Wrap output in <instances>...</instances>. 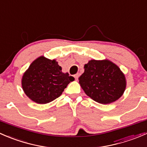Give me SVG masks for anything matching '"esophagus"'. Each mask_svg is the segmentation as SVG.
<instances>
[{
	"instance_id": "1",
	"label": "esophagus",
	"mask_w": 147,
	"mask_h": 147,
	"mask_svg": "<svg viewBox=\"0 0 147 147\" xmlns=\"http://www.w3.org/2000/svg\"><path fill=\"white\" fill-rule=\"evenodd\" d=\"M74 78H75V80H78V78H79V75H78V74H76V75H74Z\"/></svg>"
}]
</instances>
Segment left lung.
<instances>
[{"label": "left lung", "mask_w": 147, "mask_h": 147, "mask_svg": "<svg viewBox=\"0 0 147 147\" xmlns=\"http://www.w3.org/2000/svg\"><path fill=\"white\" fill-rule=\"evenodd\" d=\"M79 83L85 94L94 101L107 105L119 99L125 91L124 74L109 60H91L84 65Z\"/></svg>", "instance_id": "left-lung-1"}]
</instances>
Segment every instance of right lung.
<instances>
[{
  "instance_id": "right-lung-1",
  "label": "right lung",
  "mask_w": 147,
  "mask_h": 147,
  "mask_svg": "<svg viewBox=\"0 0 147 147\" xmlns=\"http://www.w3.org/2000/svg\"><path fill=\"white\" fill-rule=\"evenodd\" d=\"M75 78L62 67L56 60L44 56L35 59L24 72L21 84L25 94L38 104H47L60 97Z\"/></svg>"
}]
</instances>
